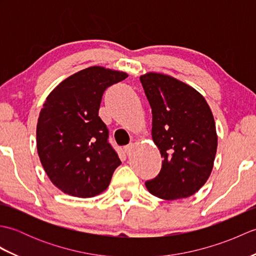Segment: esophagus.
Returning a JSON list of instances; mask_svg holds the SVG:
<instances>
[{
    "label": "esophagus",
    "instance_id": "34e87169",
    "mask_svg": "<svg viewBox=\"0 0 256 256\" xmlns=\"http://www.w3.org/2000/svg\"><path fill=\"white\" fill-rule=\"evenodd\" d=\"M124 152H125V154H126L128 156L131 155L132 152H133V145L130 144V145H128V146H125V148H124Z\"/></svg>",
    "mask_w": 256,
    "mask_h": 256
}]
</instances>
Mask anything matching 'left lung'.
Masks as SVG:
<instances>
[{
  "mask_svg": "<svg viewBox=\"0 0 256 256\" xmlns=\"http://www.w3.org/2000/svg\"><path fill=\"white\" fill-rule=\"evenodd\" d=\"M140 80L153 114L152 136L164 160L145 186L162 199L187 198L204 186L214 167V116L198 91L170 76L150 72Z\"/></svg>",
  "mask_w": 256,
  "mask_h": 256,
  "instance_id": "obj_1",
  "label": "left lung"
}]
</instances>
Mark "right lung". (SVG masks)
Returning <instances> with one entry per match:
<instances>
[{"label": "right lung", "instance_id": "right-lung-1", "mask_svg": "<svg viewBox=\"0 0 256 256\" xmlns=\"http://www.w3.org/2000/svg\"><path fill=\"white\" fill-rule=\"evenodd\" d=\"M126 77L89 67L64 80L47 96L38 118L37 152L52 182L64 194L94 197L108 188L121 165L99 108L104 91Z\"/></svg>", "mask_w": 256, "mask_h": 256}]
</instances>
